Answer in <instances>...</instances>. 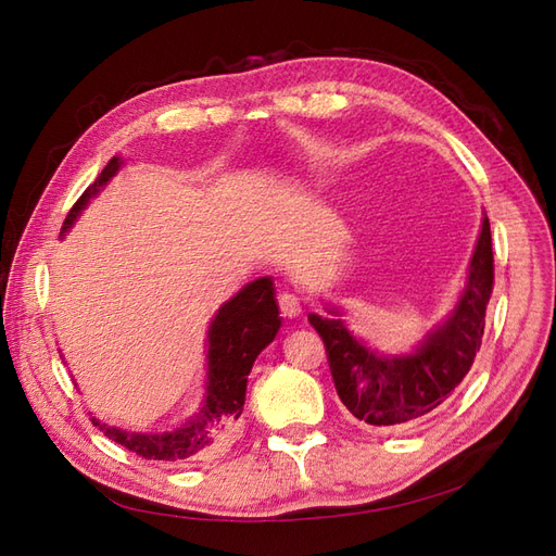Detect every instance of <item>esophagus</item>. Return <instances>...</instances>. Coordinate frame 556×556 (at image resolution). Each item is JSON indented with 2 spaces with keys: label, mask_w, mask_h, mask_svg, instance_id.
Masks as SVG:
<instances>
[{
  "label": "esophagus",
  "mask_w": 556,
  "mask_h": 556,
  "mask_svg": "<svg viewBox=\"0 0 556 556\" xmlns=\"http://www.w3.org/2000/svg\"><path fill=\"white\" fill-rule=\"evenodd\" d=\"M278 306H280V313L285 319H294L301 315V299L292 292H282L278 296Z\"/></svg>",
  "instance_id": "obj_1"
}]
</instances>
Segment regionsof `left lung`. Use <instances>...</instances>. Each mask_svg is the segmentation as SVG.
<instances>
[{
	"mask_svg": "<svg viewBox=\"0 0 556 556\" xmlns=\"http://www.w3.org/2000/svg\"><path fill=\"white\" fill-rule=\"evenodd\" d=\"M492 288L494 252L490 220L484 215L457 304L406 355H380L368 348L345 325L341 308L327 306V317L311 313L308 319L323 336L343 406L359 422L384 429L410 427L429 417L454 394L473 366Z\"/></svg>",
	"mask_w": 556,
	"mask_h": 556,
	"instance_id": "1",
	"label": "left lung"
}]
</instances>
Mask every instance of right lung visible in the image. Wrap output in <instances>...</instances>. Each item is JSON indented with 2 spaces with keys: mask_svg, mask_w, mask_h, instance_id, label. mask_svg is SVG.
Returning a JSON list of instances; mask_svg holds the SVG:
<instances>
[{
  "mask_svg": "<svg viewBox=\"0 0 556 556\" xmlns=\"http://www.w3.org/2000/svg\"><path fill=\"white\" fill-rule=\"evenodd\" d=\"M121 166L123 157L117 155L104 166V172L97 176L66 215L60 237L74 227L83 208L106 188V182L121 172ZM280 325L282 317L278 315L274 278L264 276L248 282L237 296L225 301L211 319L206 336V394L201 401V408L188 422L157 433L111 427L97 417H92V425L117 445L137 452L146 459L178 462L213 450L225 441L233 422L241 417L252 364H255L260 352L276 339Z\"/></svg>",
  "mask_w": 556,
  "mask_h": 556,
  "instance_id": "obj_1",
  "label": "right lung"
}]
</instances>
